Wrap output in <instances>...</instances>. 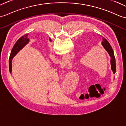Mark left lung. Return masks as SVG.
Here are the masks:
<instances>
[{
  "mask_svg": "<svg viewBox=\"0 0 126 126\" xmlns=\"http://www.w3.org/2000/svg\"><path fill=\"white\" fill-rule=\"evenodd\" d=\"M102 45H103L104 48L106 49V50L108 52L110 56L111 57L110 60V64H111V69H112V71L114 74H115L116 71V64H115V59L114 57V52L113 49L111 47L110 44L109 42L107 41L106 39L103 37V41L102 42Z\"/></svg>",
  "mask_w": 126,
  "mask_h": 126,
  "instance_id": "8db88e82",
  "label": "left lung"
}]
</instances>
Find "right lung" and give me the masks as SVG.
<instances>
[{
  "label": "right lung",
  "mask_w": 126,
  "mask_h": 126,
  "mask_svg": "<svg viewBox=\"0 0 126 126\" xmlns=\"http://www.w3.org/2000/svg\"><path fill=\"white\" fill-rule=\"evenodd\" d=\"M27 35L28 34H25V35L20 37L15 43L12 50L9 58V69L10 72L12 71V60L17 54V52H18L28 42L29 40H28L27 37Z\"/></svg>",
  "instance_id": "obj_1"
}]
</instances>
